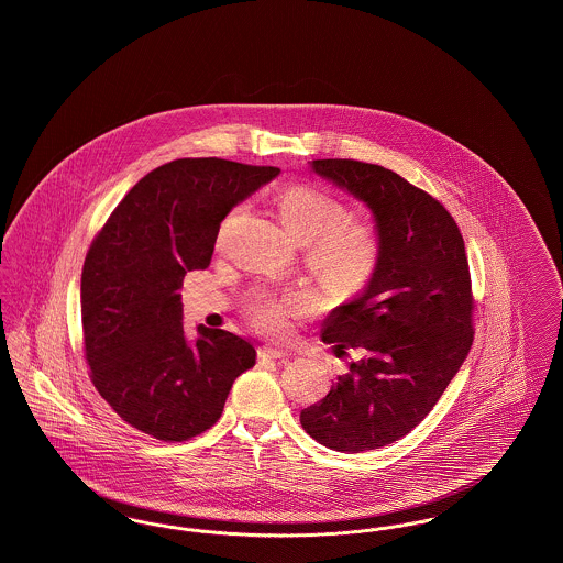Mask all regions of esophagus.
I'll return each mask as SVG.
<instances>
[{"label":"esophagus","mask_w":563,"mask_h":563,"mask_svg":"<svg viewBox=\"0 0 563 563\" xmlns=\"http://www.w3.org/2000/svg\"><path fill=\"white\" fill-rule=\"evenodd\" d=\"M257 356H260V361H280V358H287V352L280 349H272V346H262L257 350Z\"/></svg>","instance_id":"esophagus-1"}]
</instances>
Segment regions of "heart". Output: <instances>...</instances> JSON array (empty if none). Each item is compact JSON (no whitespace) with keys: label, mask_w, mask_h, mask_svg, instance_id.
I'll list each match as a JSON object with an SVG mask.
<instances>
[{"label":"heart","mask_w":563,"mask_h":563,"mask_svg":"<svg viewBox=\"0 0 563 563\" xmlns=\"http://www.w3.org/2000/svg\"><path fill=\"white\" fill-rule=\"evenodd\" d=\"M278 213L295 241L303 244V260L317 280L331 294L354 295L374 278L382 257V241L374 223L350 217L333 196L312 186H291L278 194ZM228 214L217 244L223 241ZM310 310V299L297 289H255L249 301V319L260 331L283 335L289 319Z\"/></svg>","instance_id":"heart-1"}]
</instances>
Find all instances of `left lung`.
I'll return each instance as SVG.
<instances>
[{"instance_id":"left-lung-1","label":"left lung","mask_w":563,"mask_h":563,"mask_svg":"<svg viewBox=\"0 0 563 563\" xmlns=\"http://www.w3.org/2000/svg\"><path fill=\"white\" fill-rule=\"evenodd\" d=\"M312 170L372 209L382 241L365 291L322 324L324 344L358 358L299 416L324 448L358 454L416 429L457 374L475 333L471 272L454 217L424 189L367 162Z\"/></svg>"}]
</instances>
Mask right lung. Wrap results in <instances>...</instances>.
<instances>
[{
	"label": "right lung",
	"instance_id": "add662e5",
	"mask_svg": "<svg viewBox=\"0 0 563 563\" xmlns=\"http://www.w3.org/2000/svg\"><path fill=\"white\" fill-rule=\"evenodd\" d=\"M280 168L181 158L147 173L109 214L81 268L90 379L133 429L188 441L219 420L255 349L223 329L184 333L181 285L211 264L221 221Z\"/></svg>",
	"mask_w": 563,
	"mask_h": 563
}]
</instances>
